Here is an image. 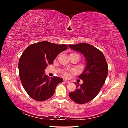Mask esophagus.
<instances>
[{
  "label": "esophagus",
  "instance_id": "1",
  "mask_svg": "<svg viewBox=\"0 0 128 128\" xmlns=\"http://www.w3.org/2000/svg\"><path fill=\"white\" fill-rule=\"evenodd\" d=\"M64 82H66V83H70V81L67 80H64Z\"/></svg>",
  "mask_w": 128,
  "mask_h": 128
}]
</instances>
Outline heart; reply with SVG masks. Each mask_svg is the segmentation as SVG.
Listing matches in <instances>:
<instances>
[{
	"mask_svg": "<svg viewBox=\"0 0 128 128\" xmlns=\"http://www.w3.org/2000/svg\"><path fill=\"white\" fill-rule=\"evenodd\" d=\"M64 75H65V76H68V73H65L64 74Z\"/></svg>",
	"mask_w": 128,
	"mask_h": 128,
	"instance_id": "1",
	"label": "heart"
}]
</instances>
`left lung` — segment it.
Wrapping results in <instances>:
<instances>
[{
    "instance_id": "obj_1",
    "label": "left lung",
    "mask_w": 128,
    "mask_h": 128,
    "mask_svg": "<svg viewBox=\"0 0 128 128\" xmlns=\"http://www.w3.org/2000/svg\"><path fill=\"white\" fill-rule=\"evenodd\" d=\"M69 46L82 53L86 60V67L78 76L83 83L79 86V83H75L76 88L69 93V97L77 104H86L94 99L104 86L108 75V65L102 52L94 46L82 42Z\"/></svg>"
}]
</instances>
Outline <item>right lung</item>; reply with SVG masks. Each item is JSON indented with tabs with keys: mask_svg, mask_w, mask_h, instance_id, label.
Segmentation results:
<instances>
[{
	"mask_svg": "<svg viewBox=\"0 0 128 128\" xmlns=\"http://www.w3.org/2000/svg\"><path fill=\"white\" fill-rule=\"evenodd\" d=\"M67 49L65 44L42 41L30 45L23 52L18 64L19 76L23 87L31 98L42 102L54 94L57 85L64 80L59 77L50 78L44 71L59 53Z\"/></svg>",
	"mask_w": 128,
	"mask_h": 128,
	"instance_id": "obj_1",
	"label": "right lung"
}]
</instances>
